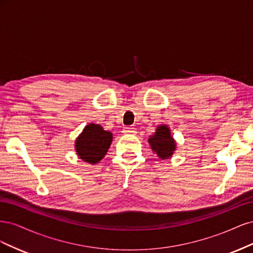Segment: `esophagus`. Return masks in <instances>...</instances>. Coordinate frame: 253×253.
<instances>
[{"label":"esophagus","instance_id":"obj_1","mask_svg":"<svg viewBox=\"0 0 253 253\" xmlns=\"http://www.w3.org/2000/svg\"><path fill=\"white\" fill-rule=\"evenodd\" d=\"M124 133L128 134V135H135L137 132H136V128H134L132 126H126L124 128Z\"/></svg>","mask_w":253,"mask_h":253}]
</instances>
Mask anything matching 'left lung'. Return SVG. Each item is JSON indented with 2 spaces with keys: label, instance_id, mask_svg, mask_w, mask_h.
I'll list each match as a JSON object with an SVG mask.
<instances>
[{
  "label": "left lung",
  "instance_id": "left-lung-1",
  "mask_svg": "<svg viewBox=\"0 0 253 253\" xmlns=\"http://www.w3.org/2000/svg\"><path fill=\"white\" fill-rule=\"evenodd\" d=\"M152 150L158 155L159 158L168 159L172 156L175 151V141L171 137L170 129L166 126L157 127L155 134L149 139Z\"/></svg>",
  "mask_w": 253,
  "mask_h": 253
}]
</instances>
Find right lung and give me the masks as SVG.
<instances>
[{
    "label": "right lung",
    "instance_id": "1",
    "mask_svg": "<svg viewBox=\"0 0 253 253\" xmlns=\"http://www.w3.org/2000/svg\"><path fill=\"white\" fill-rule=\"evenodd\" d=\"M113 139L112 133L99 125L90 124L76 140V151L84 162L97 164L104 157Z\"/></svg>",
    "mask_w": 253,
    "mask_h": 253
}]
</instances>
